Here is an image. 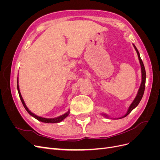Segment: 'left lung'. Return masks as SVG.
<instances>
[{
    "mask_svg": "<svg viewBox=\"0 0 160 160\" xmlns=\"http://www.w3.org/2000/svg\"><path fill=\"white\" fill-rule=\"evenodd\" d=\"M134 48L135 51H136L137 52V54H138V59H139V62H140V65H141V69H142V83H141V85H140V88L138 90V94L136 95V97H135V98L134 99L132 103V104L130 105L129 108L128 110V112L125 113V115H123V117L122 118H119V119H122V118H123L125 117H126V116L129 114L131 113V111H132L133 109H135V108L137 107V106L138 105V104L139 103L140 101H141V99H142V97L143 95V93H144V91H145V87H146V69H145V67H144V65L143 63V61L141 59V57H140V55H139V52L138 50V49L136 48V47H135L133 44ZM103 115H104L105 118H109L108 115L106 114H104V113H102Z\"/></svg>",
    "mask_w": 160,
    "mask_h": 160,
    "instance_id": "obj_1",
    "label": "left lung"
}]
</instances>
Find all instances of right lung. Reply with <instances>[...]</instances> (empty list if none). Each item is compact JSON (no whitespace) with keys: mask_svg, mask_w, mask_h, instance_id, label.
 Returning a JSON list of instances; mask_svg holds the SVG:
<instances>
[{"mask_svg":"<svg viewBox=\"0 0 160 160\" xmlns=\"http://www.w3.org/2000/svg\"><path fill=\"white\" fill-rule=\"evenodd\" d=\"M17 89H18V95H19V97H20V99L21 100V102L24 106V108H25V109L27 110V112L29 113L31 116H32L33 118H35V119H37V120L40 121V122H44V123H59V122H61V121L63 120L64 119H65L67 116L69 115L70 111H67V113H65V114L62 115L61 116H59V117H57V118H41V117H39V116H37L35 114L32 113L31 111L28 109L27 107V105L25 103V101H24L22 96H21V92H20V90H19V87H18V81L17 79Z\"/></svg>","mask_w":160,"mask_h":160,"instance_id":"obj_1","label":"right lung"}]
</instances>
